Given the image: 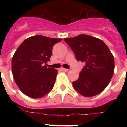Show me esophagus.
<instances>
[{
  "mask_svg": "<svg viewBox=\"0 0 127 127\" xmlns=\"http://www.w3.org/2000/svg\"><path fill=\"white\" fill-rule=\"evenodd\" d=\"M61 70V71H63V72H68V69H66V68H62Z\"/></svg>",
  "mask_w": 127,
  "mask_h": 127,
  "instance_id": "obj_1",
  "label": "esophagus"
}]
</instances>
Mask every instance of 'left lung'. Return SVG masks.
Segmentation results:
<instances>
[{
    "mask_svg": "<svg viewBox=\"0 0 127 127\" xmlns=\"http://www.w3.org/2000/svg\"><path fill=\"white\" fill-rule=\"evenodd\" d=\"M78 61L85 63L74 88L84 97L99 94L109 84L114 73V57L103 41L82 34L64 39Z\"/></svg>",
    "mask_w": 127,
    "mask_h": 127,
    "instance_id": "left-lung-1",
    "label": "left lung"
}]
</instances>
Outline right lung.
<instances>
[{"mask_svg": "<svg viewBox=\"0 0 127 127\" xmlns=\"http://www.w3.org/2000/svg\"><path fill=\"white\" fill-rule=\"evenodd\" d=\"M61 40L39 35L26 39L16 51L12 60L13 77L27 96L41 98L53 88L57 70L45 64L50 61L54 45Z\"/></svg>", "mask_w": 127, "mask_h": 127, "instance_id": "obj_1", "label": "right lung"}]
</instances>
